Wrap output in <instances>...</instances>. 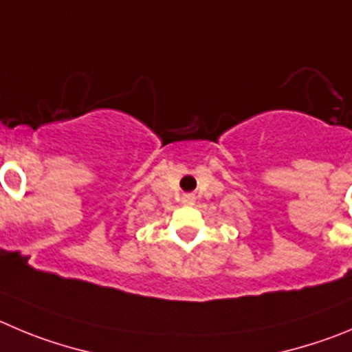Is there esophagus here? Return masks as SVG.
Masks as SVG:
<instances>
[{"label":"esophagus","mask_w":352,"mask_h":352,"mask_svg":"<svg viewBox=\"0 0 352 352\" xmlns=\"http://www.w3.org/2000/svg\"><path fill=\"white\" fill-rule=\"evenodd\" d=\"M195 201V198H192L191 195H187V196H184V203H187V205H191V203Z\"/></svg>","instance_id":"obj_1"}]
</instances>
